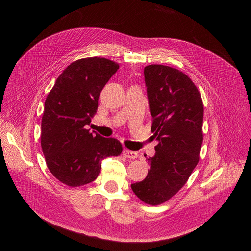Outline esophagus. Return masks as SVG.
<instances>
[{
	"instance_id": "1",
	"label": "esophagus",
	"mask_w": 251,
	"mask_h": 251,
	"mask_svg": "<svg viewBox=\"0 0 251 251\" xmlns=\"http://www.w3.org/2000/svg\"><path fill=\"white\" fill-rule=\"evenodd\" d=\"M123 155L126 156L127 159L134 160V159H136V157H137V152H136V151H133L124 150V151H123Z\"/></svg>"
}]
</instances>
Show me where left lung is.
<instances>
[{
  "label": "left lung",
  "mask_w": 251,
  "mask_h": 251,
  "mask_svg": "<svg viewBox=\"0 0 251 251\" xmlns=\"http://www.w3.org/2000/svg\"><path fill=\"white\" fill-rule=\"evenodd\" d=\"M144 78L152 117L151 131L159 144L154 156L148 159L147 178L131 184V188L144 203L159 205L185 185L200 162L203 103L191 79L178 69L149 65Z\"/></svg>",
  "instance_id": "1"
}]
</instances>
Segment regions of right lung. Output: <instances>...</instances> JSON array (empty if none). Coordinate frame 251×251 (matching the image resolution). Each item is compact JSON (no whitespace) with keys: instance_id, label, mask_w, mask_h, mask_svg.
<instances>
[{"instance_id":"obj_1","label":"right lung","mask_w":251,"mask_h":251,"mask_svg":"<svg viewBox=\"0 0 251 251\" xmlns=\"http://www.w3.org/2000/svg\"><path fill=\"white\" fill-rule=\"evenodd\" d=\"M119 64L99 57L79 59L64 69L45 101L41 144L50 172L69 187L99 176L101 161L118 156L122 144L85 128L99 107L100 91Z\"/></svg>"}]
</instances>
